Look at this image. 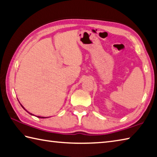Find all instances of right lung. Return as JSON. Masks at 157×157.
<instances>
[{
	"label": "right lung",
	"instance_id": "obj_1",
	"mask_svg": "<svg viewBox=\"0 0 157 157\" xmlns=\"http://www.w3.org/2000/svg\"><path fill=\"white\" fill-rule=\"evenodd\" d=\"M21 106H22V105H21ZM22 108H24L23 106H22ZM24 109H25L24 108ZM27 112H28V111H27ZM28 113H29V112H28ZM30 114H31V115H33V114H31V113H30ZM37 117H40V118H44V117H40V116H37Z\"/></svg>",
	"mask_w": 157,
	"mask_h": 157
}]
</instances>
